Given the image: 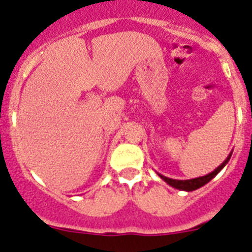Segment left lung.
<instances>
[{
	"label": "left lung",
	"mask_w": 252,
	"mask_h": 252,
	"mask_svg": "<svg viewBox=\"0 0 252 252\" xmlns=\"http://www.w3.org/2000/svg\"><path fill=\"white\" fill-rule=\"evenodd\" d=\"M230 156H232V152H230L229 156H228V158L224 160L221 165L218 166L214 172L209 173V174L204 175V177H198V178H193V179H187V181H178V179H172V178H168V177H164V175H161V174H158V177H160L161 179H164V181H165L169 186H172V187L177 188V189H182V191H188V192L194 191V189H197V188L202 187V186H205L206 183H209L211 179L214 178L215 175L220 172L221 169L225 166V164L229 161Z\"/></svg>",
	"instance_id": "8db88e82"
}]
</instances>
